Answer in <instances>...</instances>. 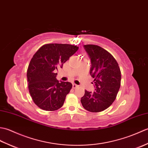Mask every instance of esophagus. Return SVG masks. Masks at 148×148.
<instances>
[{
  "label": "esophagus",
  "instance_id": "34e87169",
  "mask_svg": "<svg viewBox=\"0 0 148 148\" xmlns=\"http://www.w3.org/2000/svg\"><path fill=\"white\" fill-rule=\"evenodd\" d=\"M78 87V86L77 85V84H74V83H73L72 84V88H77Z\"/></svg>",
  "mask_w": 148,
  "mask_h": 148
}]
</instances>
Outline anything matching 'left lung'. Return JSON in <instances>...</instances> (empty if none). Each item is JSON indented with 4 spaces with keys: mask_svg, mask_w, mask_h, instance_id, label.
Listing matches in <instances>:
<instances>
[{
    "mask_svg": "<svg viewBox=\"0 0 148 148\" xmlns=\"http://www.w3.org/2000/svg\"><path fill=\"white\" fill-rule=\"evenodd\" d=\"M83 46L91 60L90 74L94 78L95 91L84 90L81 102L87 111L98 112L108 108L116 99L121 84L120 69L106 49L93 45Z\"/></svg>",
    "mask_w": 148,
    "mask_h": 148,
    "instance_id": "obj_1",
    "label": "left lung"
}]
</instances>
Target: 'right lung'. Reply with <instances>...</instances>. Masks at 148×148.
<instances>
[{"instance_id": "add662e5", "label": "right lung", "mask_w": 148, "mask_h": 148, "mask_svg": "<svg viewBox=\"0 0 148 148\" xmlns=\"http://www.w3.org/2000/svg\"><path fill=\"white\" fill-rule=\"evenodd\" d=\"M78 49L67 44H47L33 56L27 69V81L33 101L39 108L53 111L64 104L72 84L58 81L55 72Z\"/></svg>"}]
</instances>
